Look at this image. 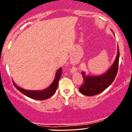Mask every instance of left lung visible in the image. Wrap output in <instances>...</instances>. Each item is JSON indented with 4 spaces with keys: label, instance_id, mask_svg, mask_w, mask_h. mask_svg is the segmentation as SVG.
Wrapping results in <instances>:
<instances>
[{
    "label": "left lung",
    "instance_id": "obj_1",
    "mask_svg": "<svg viewBox=\"0 0 132 132\" xmlns=\"http://www.w3.org/2000/svg\"><path fill=\"white\" fill-rule=\"evenodd\" d=\"M120 51L118 46V52L116 59L109 70L104 75L98 76H86L84 72H82L84 81L79 88V91L86 96H93L98 94L105 90L113 82L117 75L118 70Z\"/></svg>",
    "mask_w": 132,
    "mask_h": 132
}]
</instances>
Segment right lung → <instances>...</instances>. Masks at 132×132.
<instances>
[{
  "label": "right lung",
  "mask_w": 132,
  "mask_h": 132,
  "mask_svg": "<svg viewBox=\"0 0 132 132\" xmlns=\"http://www.w3.org/2000/svg\"><path fill=\"white\" fill-rule=\"evenodd\" d=\"M62 68H60L59 70H57L56 74V77L55 80L52 82V84L50 85V86L47 88V89L43 90V91H29V90H26L22 88L19 87L13 82V84L15 87L19 90L20 92L23 94L26 95L27 97L29 98L35 99V100H46L52 97L56 91L57 86H58V83L59 79L61 78V74H62Z\"/></svg>",
  "instance_id": "1"
}]
</instances>
